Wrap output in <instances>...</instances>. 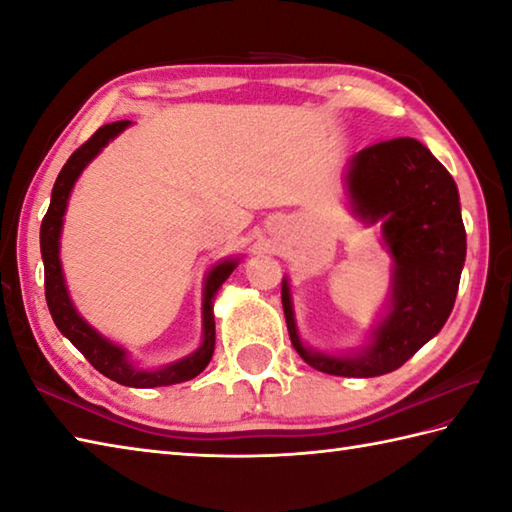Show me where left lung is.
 <instances>
[{
  "instance_id": "left-lung-1",
  "label": "left lung",
  "mask_w": 512,
  "mask_h": 512,
  "mask_svg": "<svg viewBox=\"0 0 512 512\" xmlns=\"http://www.w3.org/2000/svg\"><path fill=\"white\" fill-rule=\"evenodd\" d=\"M348 193L359 217L370 224L384 219V242L395 259L390 313L359 357H328L302 346L286 279L284 317L308 366L337 377H377L404 366L446 324L466 259V228L453 177L417 139L397 137L359 150L350 162Z\"/></svg>"
}]
</instances>
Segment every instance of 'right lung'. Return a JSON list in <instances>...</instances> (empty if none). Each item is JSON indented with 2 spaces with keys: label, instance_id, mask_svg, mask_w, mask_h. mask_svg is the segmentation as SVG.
Returning <instances> with one entry per match:
<instances>
[{
  "label": "right lung",
  "instance_id": "right-lung-1",
  "mask_svg": "<svg viewBox=\"0 0 512 512\" xmlns=\"http://www.w3.org/2000/svg\"><path fill=\"white\" fill-rule=\"evenodd\" d=\"M128 119L122 122L106 124L97 128L86 142L79 146L73 155L68 157L64 168L59 170L55 179L53 195H50V206L42 219V230H39V246H42V259H44V290H46V304L50 315H53L55 326L62 330L73 346L82 353L90 364H93L99 373L106 375L113 382L122 386L133 388H155V386H170L182 384L188 379L197 377L208 366L210 357L215 350V317H213V297L217 288L222 286L233 273L237 262H222L210 270L204 288V342L199 346L197 353L182 359L173 366H166L162 370H137L128 364L126 353L119 346L110 344L97 330L90 328L82 317L77 315L66 293L64 277H62V264H59V233H62V219L66 213L68 195L73 188L75 179L82 173L84 166L93 159L99 150H102L110 139L122 133L128 126Z\"/></svg>",
  "mask_w": 512,
  "mask_h": 512
}]
</instances>
